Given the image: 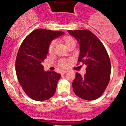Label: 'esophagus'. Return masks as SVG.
I'll list each match as a JSON object with an SVG mask.
<instances>
[{"label": "esophagus", "mask_w": 126, "mask_h": 126, "mask_svg": "<svg viewBox=\"0 0 126 126\" xmlns=\"http://www.w3.org/2000/svg\"><path fill=\"white\" fill-rule=\"evenodd\" d=\"M67 71H62V72H61V75H64V74H65V73H67Z\"/></svg>", "instance_id": "obj_1"}]
</instances>
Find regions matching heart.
<instances>
[{
    "mask_svg": "<svg viewBox=\"0 0 126 126\" xmlns=\"http://www.w3.org/2000/svg\"><path fill=\"white\" fill-rule=\"evenodd\" d=\"M63 41L64 42V43L65 44V45L67 46V47L69 46L71 44H75V42L74 39L73 38H71L70 36H65L63 38ZM54 46H55V42L54 41H52L51 43L49 44V46H48V52L49 53H52V51L53 50V47H54ZM68 64H69V62L67 60L65 59H61L59 61V66L62 68H65L68 66Z\"/></svg>",
    "mask_w": 126,
    "mask_h": 126,
    "instance_id": "obj_1",
    "label": "heart"
}]
</instances>
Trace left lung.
<instances>
[{
	"mask_svg": "<svg viewBox=\"0 0 126 126\" xmlns=\"http://www.w3.org/2000/svg\"><path fill=\"white\" fill-rule=\"evenodd\" d=\"M68 32L80 44L78 61L86 65L84 77L76 73L73 91L83 99H96L102 95L109 82L111 70L109 56L103 44L90 31L69 30Z\"/></svg>",
	"mask_w": 126,
	"mask_h": 126,
	"instance_id": "1",
	"label": "left lung"
}]
</instances>
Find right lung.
<instances>
[{
  "instance_id": "add662e5",
  "label": "right lung",
  "mask_w": 126,
  "mask_h": 126,
  "mask_svg": "<svg viewBox=\"0 0 126 126\" xmlns=\"http://www.w3.org/2000/svg\"><path fill=\"white\" fill-rule=\"evenodd\" d=\"M63 33L38 29L31 32L21 44L16 71L23 90L32 99L45 101L55 94L61 75L55 71H44L42 63L46 58L49 44Z\"/></svg>"
}]
</instances>
